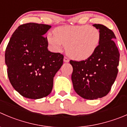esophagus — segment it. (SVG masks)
<instances>
[{
  "instance_id": "esophagus-1",
  "label": "esophagus",
  "mask_w": 127,
  "mask_h": 127,
  "mask_svg": "<svg viewBox=\"0 0 127 127\" xmlns=\"http://www.w3.org/2000/svg\"><path fill=\"white\" fill-rule=\"evenodd\" d=\"M69 61V59L67 58V57H64V62L68 63Z\"/></svg>"
}]
</instances>
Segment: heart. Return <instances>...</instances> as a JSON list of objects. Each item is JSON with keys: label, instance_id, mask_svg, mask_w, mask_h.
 Wrapping results in <instances>:
<instances>
[{"label": "heart", "instance_id": "heart-1", "mask_svg": "<svg viewBox=\"0 0 127 127\" xmlns=\"http://www.w3.org/2000/svg\"><path fill=\"white\" fill-rule=\"evenodd\" d=\"M54 33L55 35H48L49 44L56 51H61L66 46V53L78 61L91 57L100 40L99 30L88 25L59 27Z\"/></svg>", "mask_w": 127, "mask_h": 127}]
</instances>
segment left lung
Masks as SVG:
<instances>
[{"label": "left lung", "mask_w": 127, "mask_h": 127, "mask_svg": "<svg viewBox=\"0 0 127 127\" xmlns=\"http://www.w3.org/2000/svg\"><path fill=\"white\" fill-rule=\"evenodd\" d=\"M93 26L100 33L96 50L86 60L70 61L73 67L71 79L74 89L81 97L89 100L102 98L110 92L117 76L120 58L114 33L103 25Z\"/></svg>", "instance_id": "obj_1"}]
</instances>
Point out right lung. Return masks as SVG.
I'll use <instances>...</instances> for the list:
<instances>
[{
    "instance_id": "right-lung-1",
    "label": "right lung",
    "mask_w": 127,
    "mask_h": 127,
    "mask_svg": "<svg viewBox=\"0 0 127 127\" xmlns=\"http://www.w3.org/2000/svg\"><path fill=\"white\" fill-rule=\"evenodd\" d=\"M48 25L28 23L20 25L11 36L5 53L11 84L22 96L32 99L51 93L53 78L63 64V55L48 50L44 35Z\"/></svg>"
}]
</instances>
